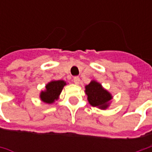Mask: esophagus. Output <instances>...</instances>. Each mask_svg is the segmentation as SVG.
<instances>
[{"label": "esophagus", "instance_id": "esophagus-1", "mask_svg": "<svg viewBox=\"0 0 152 152\" xmlns=\"http://www.w3.org/2000/svg\"><path fill=\"white\" fill-rule=\"evenodd\" d=\"M73 80V83H74L75 85H79V81H80V79H79V77H74Z\"/></svg>", "mask_w": 152, "mask_h": 152}]
</instances>
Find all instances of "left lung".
Returning a JSON list of instances; mask_svg holds the SVG:
<instances>
[{"mask_svg": "<svg viewBox=\"0 0 152 152\" xmlns=\"http://www.w3.org/2000/svg\"><path fill=\"white\" fill-rule=\"evenodd\" d=\"M85 93L91 106L101 109H106L108 107V102L112 99L111 94L102 88L101 84L91 81L85 86Z\"/></svg>", "mask_w": 152, "mask_h": 152, "instance_id": "8db88e82", "label": "left lung"}]
</instances>
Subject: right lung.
<instances>
[{
  "instance_id": "1",
  "label": "right lung",
  "mask_w": 152,
  "mask_h": 152,
  "mask_svg": "<svg viewBox=\"0 0 152 152\" xmlns=\"http://www.w3.org/2000/svg\"><path fill=\"white\" fill-rule=\"evenodd\" d=\"M66 85V82L63 80L51 81L45 86V91H42L40 94V99L45 103L50 104L57 100L61 91Z\"/></svg>"
}]
</instances>
